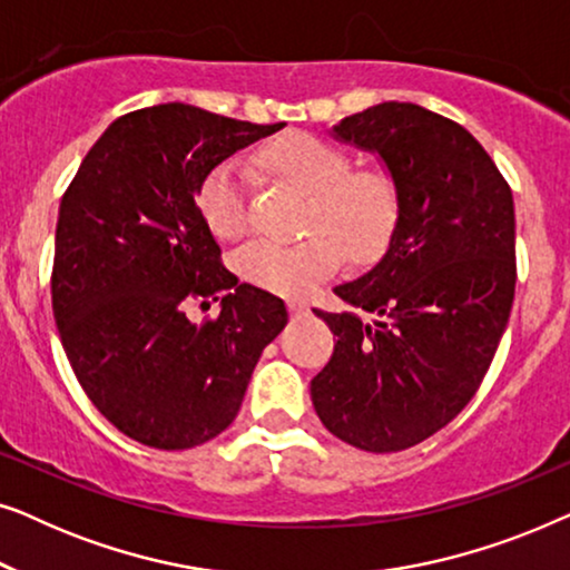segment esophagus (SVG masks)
Instances as JSON below:
<instances>
[{"mask_svg": "<svg viewBox=\"0 0 570 570\" xmlns=\"http://www.w3.org/2000/svg\"><path fill=\"white\" fill-rule=\"evenodd\" d=\"M287 308H291L293 318H301V316L308 314V306H306V303H301V301H291V303H287Z\"/></svg>", "mask_w": 570, "mask_h": 570, "instance_id": "esophagus-1", "label": "esophagus"}]
</instances>
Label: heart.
I'll list each match as a JSON object with an SVG mask.
<instances>
[{
  "mask_svg": "<svg viewBox=\"0 0 570 570\" xmlns=\"http://www.w3.org/2000/svg\"><path fill=\"white\" fill-rule=\"evenodd\" d=\"M262 166L308 194L306 238L298 244L254 240L238 254L246 283L279 295H306L342 262L384 252L400 220V191L384 168H353L345 150L306 131H293L264 147ZM202 220L217 238L244 236L248 225V176L225 160L202 178L197 191Z\"/></svg>",
  "mask_w": 570,
  "mask_h": 570,
  "instance_id": "heart-1",
  "label": "heart"
}]
</instances>
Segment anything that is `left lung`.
Returning <instances> with one entry per match:
<instances>
[{
    "label": "left lung",
    "instance_id": "1",
    "mask_svg": "<svg viewBox=\"0 0 570 570\" xmlns=\"http://www.w3.org/2000/svg\"><path fill=\"white\" fill-rule=\"evenodd\" d=\"M332 137L379 155L400 220L376 267L334 287L355 311H316L337 345L311 400L340 441L389 454L451 423L485 379L517 287L513 197L478 139L423 106H371Z\"/></svg>",
    "mask_w": 570,
    "mask_h": 570
}]
</instances>
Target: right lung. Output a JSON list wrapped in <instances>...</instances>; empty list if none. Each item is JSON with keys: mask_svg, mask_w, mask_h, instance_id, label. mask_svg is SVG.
<instances>
[{"mask_svg": "<svg viewBox=\"0 0 570 570\" xmlns=\"http://www.w3.org/2000/svg\"><path fill=\"white\" fill-rule=\"evenodd\" d=\"M283 124L186 104L119 116L59 205L51 303L77 381L100 415L153 449L199 446L233 423L285 303L238 283L202 220V178ZM222 314L191 323L194 302Z\"/></svg>", "mask_w": 570, "mask_h": 570, "instance_id": "obj_1", "label": "right lung"}]
</instances>
